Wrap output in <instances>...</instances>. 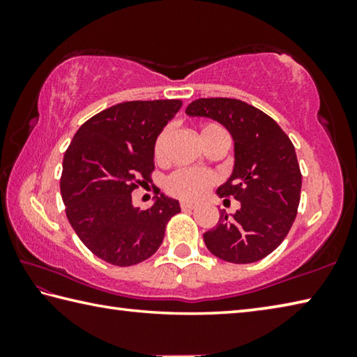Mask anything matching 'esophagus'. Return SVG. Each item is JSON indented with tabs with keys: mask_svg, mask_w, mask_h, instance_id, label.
Returning a JSON list of instances; mask_svg holds the SVG:
<instances>
[{
	"mask_svg": "<svg viewBox=\"0 0 357 357\" xmlns=\"http://www.w3.org/2000/svg\"><path fill=\"white\" fill-rule=\"evenodd\" d=\"M193 208H195V204H193V203L181 202V209H183V211H192Z\"/></svg>",
	"mask_w": 357,
	"mask_h": 357,
	"instance_id": "esophagus-1",
	"label": "esophagus"
}]
</instances>
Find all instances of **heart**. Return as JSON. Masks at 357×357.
<instances>
[{
	"mask_svg": "<svg viewBox=\"0 0 357 357\" xmlns=\"http://www.w3.org/2000/svg\"><path fill=\"white\" fill-rule=\"evenodd\" d=\"M215 137H227V132L220 128L219 124L209 123L204 124L200 132V138L202 143L204 144L211 138ZM167 138H168V132L164 130L160 132L159 137L155 138L154 143V157L157 160H164L165 157V148H167ZM215 183V178L213 173L204 172V170H178L172 173L170 176L165 181V189L170 195L179 198V200H185V202H193L202 198L204 193H206L211 185Z\"/></svg>",
	"mask_w": 357,
	"mask_h": 357,
	"instance_id": "heart-1",
	"label": "heart"
}]
</instances>
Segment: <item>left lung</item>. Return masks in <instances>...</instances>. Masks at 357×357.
Returning a JSON list of instances; mask_svg holds the SVG:
<instances>
[{"label": "left lung", "instance_id": "1", "mask_svg": "<svg viewBox=\"0 0 357 357\" xmlns=\"http://www.w3.org/2000/svg\"><path fill=\"white\" fill-rule=\"evenodd\" d=\"M185 113L217 121L234 142L233 173L217 195L241 208L231 215L220 211L204 244L223 261H259L282 244L298 214L302 176L293 143L273 118L238 99H197Z\"/></svg>", "mask_w": 357, "mask_h": 357}]
</instances>
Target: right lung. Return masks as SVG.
<instances>
[{
  "mask_svg": "<svg viewBox=\"0 0 357 357\" xmlns=\"http://www.w3.org/2000/svg\"><path fill=\"white\" fill-rule=\"evenodd\" d=\"M183 102L132 100L89 118L63 160L61 197L68 220L96 257L114 266L154 255L179 202L160 193L149 209L132 204V192L151 183L154 143Z\"/></svg>",
  "mask_w": 357,
  "mask_h": 357,
  "instance_id": "add662e5",
  "label": "right lung"
}]
</instances>
